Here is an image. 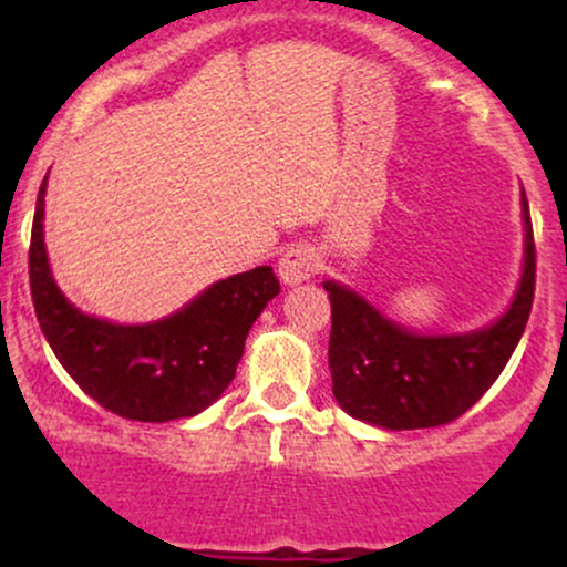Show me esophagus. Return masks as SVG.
<instances>
[{
	"label": "esophagus",
	"mask_w": 567,
	"mask_h": 567,
	"mask_svg": "<svg viewBox=\"0 0 567 567\" xmlns=\"http://www.w3.org/2000/svg\"><path fill=\"white\" fill-rule=\"evenodd\" d=\"M317 269H320V256H317L315 247L303 243L290 245L277 264L279 279L285 285H301L306 279L315 277Z\"/></svg>",
	"instance_id": "esophagus-1"
}]
</instances>
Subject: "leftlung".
I'll return each instance as SVG.
<instances>
[{"label":"left lung","instance_id":"1","mask_svg":"<svg viewBox=\"0 0 567 567\" xmlns=\"http://www.w3.org/2000/svg\"><path fill=\"white\" fill-rule=\"evenodd\" d=\"M525 269L504 317L470 336H415L383 320L357 292L322 282L330 298V373L338 405L383 429H432L464 415L509 362L536 292V243L523 192Z\"/></svg>","mask_w":567,"mask_h":567}]
</instances>
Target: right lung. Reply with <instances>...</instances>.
Here are the masks:
<instances>
[{
    "label": "right lung",
    "instance_id": "add662e5",
    "mask_svg": "<svg viewBox=\"0 0 567 567\" xmlns=\"http://www.w3.org/2000/svg\"><path fill=\"white\" fill-rule=\"evenodd\" d=\"M39 186L29 247L31 301L58 362L101 408L127 421L188 419L229 386L245 338L279 292L271 266L220 279L178 315L152 324H112L82 315L58 290L42 239Z\"/></svg>",
    "mask_w": 567,
    "mask_h": 567
}]
</instances>
